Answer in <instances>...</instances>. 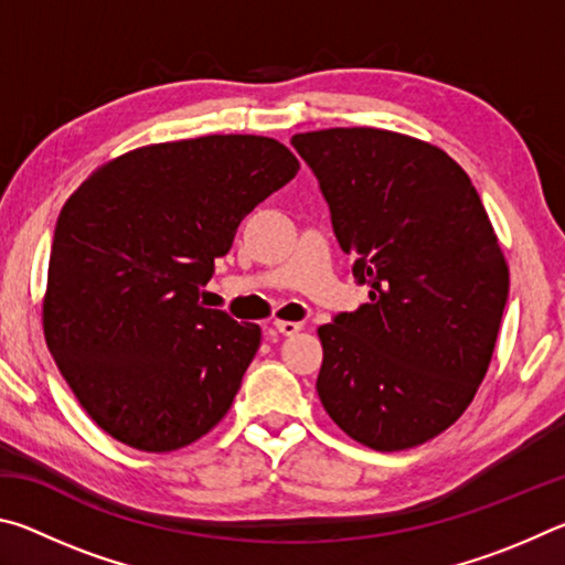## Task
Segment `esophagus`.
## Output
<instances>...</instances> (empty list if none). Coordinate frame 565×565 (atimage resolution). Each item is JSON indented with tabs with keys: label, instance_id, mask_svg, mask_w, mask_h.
Listing matches in <instances>:
<instances>
[{
	"label": "esophagus",
	"instance_id": "obj_1",
	"mask_svg": "<svg viewBox=\"0 0 565 565\" xmlns=\"http://www.w3.org/2000/svg\"><path fill=\"white\" fill-rule=\"evenodd\" d=\"M274 329L281 333V337H294V333H299L303 329V323L299 321H274Z\"/></svg>",
	"mask_w": 565,
	"mask_h": 565
}]
</instances>
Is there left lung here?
I'll return each mask as SVG.
<instances>
[{
  "label": "left lung",
  "instance_id": "1",
  "mask_svg": "<svg viewBox=\"0 0 565 565\" xmlns=\"http://www.w3.org/2000/svg\"><path fill=\"white\" fill-rule=\"evenodd\" d=\"M369 303L319 327L317 391L333 424L376 451L446 431L481 386L509 266L471 179L438 147L351 127L291 137Z\"/></svg>",
  "mask_w": 565,
  "mask_h": 565
}]
</instances>
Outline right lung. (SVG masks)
Returning a JSON list of instances; mask_svg holds the SVG:
<instances>
[{
	"instance_id": "right-lung-1",
	"label": "right lung",
	"mask_w": 565,
	"mask_h": 565,
	"mask_svg": "<svg viewBox=\"0 0 565 565\" xmlns=\"http://www.w3.org/2000/svg\"><path fill=\"white\" fill-rule=\"evenodd\" d=\"M296 171L276 139L212 134L134 149L66 199L44 339L84 411L117 441L177 451L226 416L262 329L199 296L242 218Z\"/></svg>"
}]
</instances>
